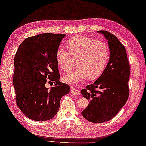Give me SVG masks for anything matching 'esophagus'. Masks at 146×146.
I'll return each mask as SVG.
<instances>
[{
	"label": "esophagus",
	"instance_id": "1",
	"mask_svg": "<svg viewBox=\"0 0 146 146\" xmlns=\"http://www.w3.org/2000/svg\"><path fill=\"white\" fill-rule=\"evenodd\" d=\"M71 92L73 95H80V92L73 87H71Z\"/></svg>",
	"mask_w": 146,
	"mask_h": 146
}]
</instances>
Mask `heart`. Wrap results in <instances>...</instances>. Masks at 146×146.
<instances>
[{"mask_svg":"<svg viewBox=\"0 0 146 146\" xmlns=\"http://www.w3.org/2000/svg\"><path fill=\"white\" fill-rule=\"evenodd\" d=\"M69 50L58 47L56 61L65 71L75 66L77 67L66 75L63 79L66 83L77 85L84 82L88 77L95 79L105 69L110 58L108 46L105 43L88 36L78 35L69 41Z\"/></svg>","mask_w":146,"mask_h":146,"instance_id":"b5f03b06","label":"heart"}]
</instances>
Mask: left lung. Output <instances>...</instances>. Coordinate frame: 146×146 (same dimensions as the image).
<instances>
[{
    "mask_svg": "<svg viewBox=\"0 0 146 146\" xmlns=\"http://www.w3.org/2000/svg\"><path fill=\"white\" fill-rule=\"evenodd\" d=\"M97 32L108 40L110 60L100 77L80 92L89 101L81 114L89 122L101 123L113 118L129 98L130 66L125 48L119 39L108 31Z\"/></svg>",
    "mask_w": 146,
    "mask_h": 146,
    "instance_id": "8db88e82",
    "label": "left lung"
}]
</instances>
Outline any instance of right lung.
<instances>
[{
  "label": "right lung",
  "mask_w": 146,
  "mask_h": 146,
  "mask_svg": "<svg viewBox=\"0 0 146 146\" xmlns=\"http://www.w3.org/2000/svg\"><path fill=\"white\" fill-rule=\"evenodd\" d=\"M64 34L43 33L25 38L14 57L13 84L18 108L26 117L36 121L53 118L60 109L61 98L70 87L60 82L56 52ZM48 79L54 82L50 89ZM53 85V84H52Z\"/></svg>",
  "instance_id": "obj_1"
}]
</instances>
